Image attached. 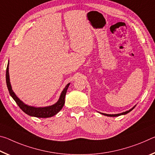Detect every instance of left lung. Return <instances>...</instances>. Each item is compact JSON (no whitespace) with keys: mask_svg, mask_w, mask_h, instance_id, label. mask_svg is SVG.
I'll return each instance as SVG.
<instances>
[{"mask_svg":"<svg viewBox=\"0 0 155 155\" xmlns=\"http://www.w3.org/2000/svg\"><path fill=\"white\" fill-rule=\"evenodd\" d=\"M135 107H135H133L132 109H130V110H128V111H125V112H123V113H121V114H103V113H101V114H103V115H106V116H109V117H116V116H120V115H125V114H127L128 113H129L130 111H132V110L134 109Z\"/></svg>","mask_w":155,"mask_h":155,"instance_id":"1","label":"left lung"}]
</instances>
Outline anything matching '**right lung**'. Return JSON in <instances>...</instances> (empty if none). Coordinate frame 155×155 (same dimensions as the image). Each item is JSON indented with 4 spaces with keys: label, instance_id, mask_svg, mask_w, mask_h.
Segmentation results:
<instances>
[{
    "label": "right lung",
    "instance_id": "obj_1",
    "mask_svg": "<svg viewBox=\"0 0 155 155\" xmlns=\"http://www.w3.org/2000/svg\"><path fill=\"white\" fill-rule=\"evenodd\" d=\"M6 83L7 86L8 88L10 96H11L13 99L15 101V103L19 106L20 108L24 111L25 114L30 115V116L36 117H43V118H46V117H50L53 116V115H56L60 110H61L63 107H64L65 104V96L67 92V90L68 87H69L70 84H67L65 86L64 90L60 95L59 99L58 101L55 104H52L51 106L48 107H35L32 106H28L27 104H25L22 101L18 98L17 96L15 95V93L13 91L11 83H10L9 80V62L7 64V70H6Z\"/></svg>",
    "mask_w": 155,
    "mask_h": 155
}]
</instances>
